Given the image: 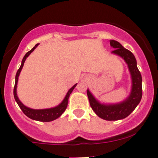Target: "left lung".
I'll return each instance as SVG.
<instances>
[{"label":"left lung","instance_id":"left-lung-1","mask_svg":"<svg viewBox=\"0 0 158 158\" xmlns=\"http://www.w3.org/2000/svg\"><path fill=\"white\" fill-rule=\"evenodd\" d=\"M110 45L115 48L112 53L120 56L127 64L132 79L131 93L123 102L115 104L100 103L89 89H87V96L90 106L96 114L103 120L111 121L126 118L140 103L142 98V77L137 66V60L134 54L128 49L123 48L121 44L116 41L110 40Z\"/></svg>","mask_w":158,"mask_h":158}]
</instances>
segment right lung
Wrapping results in <instances>:
<instances>
[{
    "label": "right lung",
    "instance_id": "obj_1",
    "mask_svg": "<svg viewBox=\"0 0 158 158\" xmlns=\"http://www.w3.org/2000/svg\"><path fill=\"white\" fill-rule=\"evenodd\" d=\"M38 45V44H36L31 50L27 52L25 54V56H24V58H23L22 61H21V66H20V68L18 69V72H17L16 73V76H15V87H14V96H15V101L17 102L18 105L19 106V107L21 108V110H22L23 113H24L27 117H29L30 119H32V120H38V121L50 122L52 121V120H56L57 118H59V116L65 112V109H66L67 106H68V100L69 98L70 94H71L73 90L74 89V88L76 86L77 84H75V85L69 90L66 96H65L64 99L62 100V102H61L59 105H58L57 106H55L49 109H43V110H34V109H31L29 108V107L25 106L19 100L18 96H17V84H18V77H19L20 73H21V69H22L23 65H24V62H25L26 59H27V58L28 57L29 55L37 48Z\"/></svg>",
    "mask_w": 158,
    "mask_h": 158
}]
</instances>
